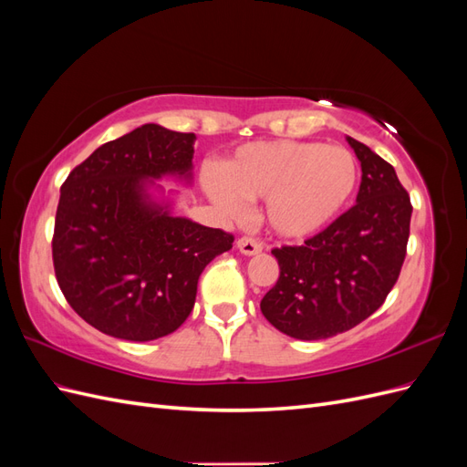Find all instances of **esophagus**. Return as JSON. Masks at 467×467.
<instances>
[{
  "instance_id": "34e87169",
  "label": "esophagus",
  "mask_w": 467,
  "mask_h": 467,
  "mask_svg": "<svg viewBox=\"0 0 467 467\" xmlns=\"http://www.w3.org/2000/svg\"><path fill=\"white\" fill-rule=\"evenodd\" d=\"M237 249L244 253V255H257L263 251V244L255 237H242L237 242Z\"/></svg>"
}]
</instances>
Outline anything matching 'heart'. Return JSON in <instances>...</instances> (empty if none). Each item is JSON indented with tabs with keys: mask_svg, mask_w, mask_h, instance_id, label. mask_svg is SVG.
Here are the masks:
<instances>
[{
	"mask_svg": "<svg viewBox=\"0 0 467 467\" xmlns=\"http://www.w3.org/2000/svg\"><path fill=\"white\" fill-rule=\"evenodd\" d=\"M204 175V191L225 216L244 214V201H265V218L280 237H307L331 223L358 182L352 153L319 142L273 140L239 148Z\"/></svg>",
	"mask_w": 467,
	"mask_h": 467,
	"instance_id": "b5f03b06",
	"label": "heart"
}]
</instances>
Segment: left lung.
<instances>
[{
  "mask_svg": "<svg viewBox=\"0 0 467 467\" xmlns=\"http://www.w3.org/2000/svg\"><path fill=\"white\" fill-rule=\"evenodd\" d=\"M362 167L357 204L302 245L273 249L280 276L261 300L278 331L319 341L355 327L386 302L407 253L411 201L395 169L347 136Z\"/></svg>",
  "mask_w": 467,
  "mask_h": 467,
  "instance_id": "8db88e82",
  "label": "left lung"
}]
</instances>
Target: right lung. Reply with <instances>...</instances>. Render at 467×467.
I'll use <instances>...</instances> for the list:
<instances>
[{"mask_svg":"<svg viewBox=\"0 0 467 467\" xmlns=\"http://www.w3.org/2000/svg\"><path fill=\"white\" fill-rule=\"evenodd\" d=\"M194 134L144 124L97 148L67 175L56 210L52 261L74 312L105 335L153 341L179 329L204 266L234 235L175 216L155 181L191 182Z\"/></svg>","mask_w":467,"mask_h":467,"instance_id":"1","label":"right lung"}]
</instances>
